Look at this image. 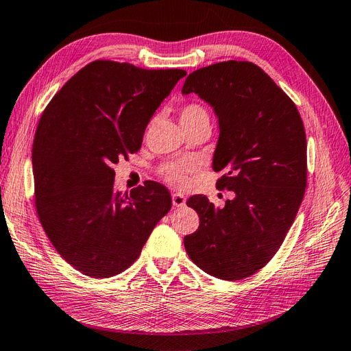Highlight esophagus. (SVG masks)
Wrapping results in <instances>:
<instances>
[{
	"label": "esophagus",
	"mask_w": 351,
	"mask_h": 351,
	"mask_svg": "<svg viewBox=\"0 0 351 351\" xmlns=\"http://www.w3.org/2000/svg\"><path fill=\"white\" fill-rule=\"evenodd\" d=\"M185 202H186V199H185V195H182V194L175 193V194L172 195V203H173L175 208H182V206H185Z\"/></svg>",
	"instance_id": "obj_1"
}]
</instances>
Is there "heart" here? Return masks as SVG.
I'll return each mask as SVG.
<instances>
[{
    "label": "heart",
    "mask_w": 351,
    "mask_h": 351,
    "mask_svg": "<svg viewBox=\"0 0 351 351\" xmlns=\"http://www.w3.org/2000/svg\"><path fill=\"white\" fill-rule=\"evenodd\" d=\"M179 119H181L182 127H189L193 124H197V122H209L208 110L203 104L200 103H189L185 104L179 113ZM197 167V162L194 160H184L178 162H169L165 167H162V176H165L169 182L173 185H185L186 182V173L191 172Z\"/></svg>",
    "instance_id": "b5f03b06"
}]
</instances>
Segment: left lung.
Wrapping results in <instances>:
<instances>
[{
	"label": "left lung",
	"instance_id": "1",
	"mask_svg": "<svg viewBox=\"0 0 351 351\" xmlns=\"http://www.w3.org/2000/svg\"><path fill=\"white\" fill-rule=\"evenodd\" d=\"M191 93L218 117L213 169L223 172L218 189L236 195L224 208L202 194L186 200L200 224L184 245L206 274L238 281L269 263L295 221L306 186L304 122L290 97L248 61L193 71L182 86Z\"/></svg>",
	"mask_w": 351,
	"mask_h": 351
}]
</instances>
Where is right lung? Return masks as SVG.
<instances>
[{"label":"right lung","instance_id":"1","mask_svg":"<svg viewBox=\"0 0 351 351\" xmlns=\"http://www.w3.org/2000/svg\"><path fill=\"white\" fill-rule=\"evenodd\" d=\"M185 75L97 60L55 94L40 118L32 143L37 215L55 250L79 272L109 278L125 271L172 208L158 182L117 191L113 166L141 149L149 119Z\"/></svg>","mask_w":351,"mask_h":351}]
</instances>
